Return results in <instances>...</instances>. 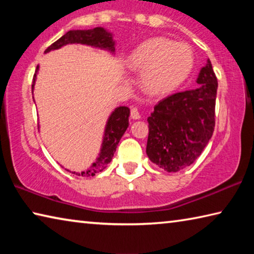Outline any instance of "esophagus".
I'll list each match as a JSON object with an SVG mask.
<instances>
[{
  "instance_id": "34e87169",
  "label": "esophagus",
  "mask_w": 254,
  "mask_h": 254,
  "mask_svg": "<svg viewBox=\"0 0 254 254\" xmlns=\"http://www.w3.org/2000/svg\"><path fill=\"white\" fill-rule=\"evenodd\" d=\"M130 115H131V119H133V120H139L141 118L139 111H137L136 107H131Z\"/></svg>"
}]
</instances>
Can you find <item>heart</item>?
Instances as JSON below:
<instances>
[{"instance_id":"heart-1","label":"heart","mask_w":254,"mask_h":254,"mask_svg":"<svg viewBox=\"0 0 254 254\" xmlns=\"http://www.w3.org/2000/svg\"><path fill=\"white\" fill-rule=\"evenodd\" d=\"M127 65L141 72V86L151 96H161L186 79L194 65L190 48L166 38H153L128 56Z\"/></svg>"}]
</instances>
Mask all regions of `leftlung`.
Masks as SVG:
<instances>
[{
    "instance_id": "8db88e82",
    "label": "left lung",
    "mask_w": 254,
    "mask_h": 254,
    "mask_svg": "<svg viewBox=\"0 0 254 254\" xmlns=\"http://www.w3.org/2000/svg\"><path fill=\"white\" fill-rule=\"evenodd\" d=\"M197 88L173 94L148 118L147 154L168 173L195 162L213 135L217 78L210 60L200 69Z\"/></svg>"
}]
</instances>
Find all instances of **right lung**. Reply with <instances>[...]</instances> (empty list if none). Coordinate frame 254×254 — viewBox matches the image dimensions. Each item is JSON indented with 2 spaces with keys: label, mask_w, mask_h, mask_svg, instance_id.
<instances>
[{
  "label": "right lung",
  "mask_w": 254,
  "mask_h": 254,
  "mask_svg": "<svg viewBox=\"0 0 254 254\" xmlns=\"http://www.w3.org/2000/svg\"><path fill=\"white\" fill-rule=\"evenodd\" d=\"M67 44H81V45H89L97 48L107 49L113 53L115 50L114 41L112 39V34L107 32L103 28H94L89 30H70L66 34H64L62 38H59L57 41L51 44L48 48L46 49L45 53H48L50 50L58 49L60 47L65 46ZM38 67L36 69V74L33 75L32 79V89L36 81V75L38 71ZM128 115H130V110L127 106H120L115 110L107 121L105 127V136L103 140L102 150L100 157L97 158V161L94 163L91 168L81 174H76L77 176H95L100 173L105 167L111 162L112 158L114 156L115 150L118 148V144L121 140L124 132L127 131L128 127Z\"/></svg>",
  "instance_id": "obj_1"
}]
</instances>
